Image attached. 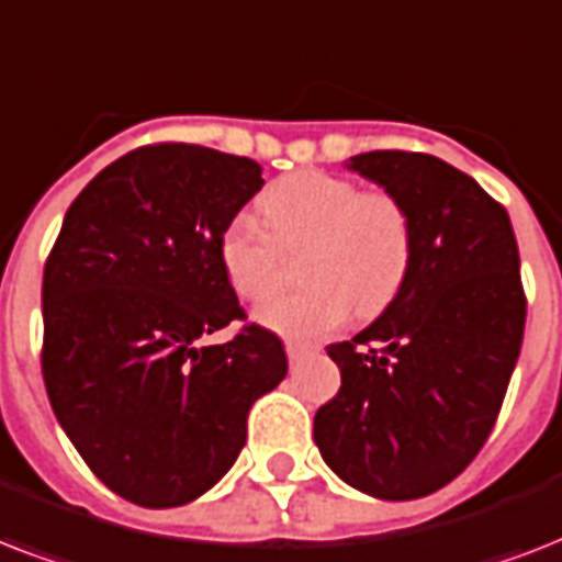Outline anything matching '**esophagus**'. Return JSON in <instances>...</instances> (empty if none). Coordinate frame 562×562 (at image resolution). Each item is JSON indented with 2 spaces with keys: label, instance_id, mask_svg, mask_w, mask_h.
<instances>
[{
  "label": "esophagus",
  "instance_id": "34e87169",
  "mask_svg": "<svg viewBox=\"0 0 562 562\" xmlns=\"http://www.w3.org/2000/svg\"><path fill=\"white\" fill-rule=\"evenodd\" d=\"M312 347H306V344H297V341H285V352H289L291 361H297L303 352H308Z\"/></svg>",
  "mask_w": 562,
  "mask_h": 562
}]
</instances>
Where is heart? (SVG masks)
<instances>
[{
	"instance_id": "heart-1",
	"label": "heart",
	"mask_w": 562,
	"mask_h": 562,
	"mask_svg": "<svg viewBox=\"0 0 562 562\" xmlns=\"http://www.w3.org/2000/svg\"><path fill=\"white\" fill-rule=\"evenodd\" d=\"M250 215L227 221L218 238L221 268L241 300L259 303L280 289L289 256L300 254L306 285L259 306L256 317L277 333H333L356 312L370 321L400 297L414 262V221L405 203L326 171L273 180Z\"/></svg>"
}]
</instances>
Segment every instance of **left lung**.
Masks as SVG:
<instances>
[{"label":"left lung","mask_w":562,"mask_h":562,"mask_svg":"<svg viewBox=\"0 0 562 562\" xmlns=\"http://www.w3.org/2000/svg\"><path fill=\"white\" fill-rule=\"evenodd\" d=\"M350 169L414 221L400 297L352 341L329 344L341 391L315 414L329 470L408 502L458 479L487 443L522 350L525 289L507 210L449 162L370 151Z\"/></svg>","instance_id":"8db88e82"}]
</instances>
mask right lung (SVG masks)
<instances>
[{
	"label": "right lung",
	"instance_id": "1",
	"mask_svg": "<svg viewBox=\"0 0 562 562\" xmlns=\"http://www.w3.org/2000/svg\"><path fill=\"white\" fill-rule=\"evenodd\" d=\"M262 166L187 143L143 145L83 187L43 271V382L83 463L139 507L215 484L247 411L289 373L218 259L221 229L262 189ZM229 323L224 345L205 338Z\"/></svg>",
	"mask_w": 562,
	"mask_h": 562
}]
</instances>
